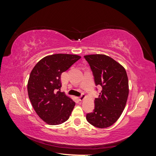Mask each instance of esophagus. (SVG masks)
Instances as JSON below:
<instances>
[{
  "mask_svg": "<svg viewBox=\"0 0 156 156\" xmlns=\"http://www.w3.org/2000/svg\"><path fill=\"white\" fill-rule=\"evenodd\" d=\"M84 97H85V96H84V94H82V95H81V96L78 98L79 100V101H83V100H84Z\"/></svg>",
  "mask_w": 156,
  "mask_h": 156,
  "instance_id": "1",
  "label": "esophagus"
}]
</instances>
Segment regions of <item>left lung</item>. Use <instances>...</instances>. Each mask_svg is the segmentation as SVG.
I'll return each instance as SVG.
<instances>
[{
	"label": "left lung",
	"instance_id": "left-lung-1",
	"mask_svg": "<svg viewBox=\"0 0 156 156\" xmlns=\"http://www.w3.org/2000/svg\"><path fill=\"white\" fill-rule=\"evenodd\" d=\"M84 57L92 71L96 85L102 87L94 100V110L87 115V120L98 128H106L115 123L126 107L129 94L126 71L105 55H88Z\"/></svg>",
	"mask_w": 156,
	"mask_h": 156
}]
</instances>
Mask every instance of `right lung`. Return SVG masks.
<instances>
[{"instance_id": "1", "label": "right lung", "mask_w": 156, "mask_h": 156, "mask_svg": "<svg viewBox=\"0 0 156 156\" xmlns=\"http://www.w3.org/2000/svg\"><path fill=\"white\" fill-rule=\"evenodd\" d=\"M80 58L76 55H48L32 70L27 84L29 98L37 115L48 124H62L72 114L75 103L60 91V77Z\"/></svg>"}]
</instances>
